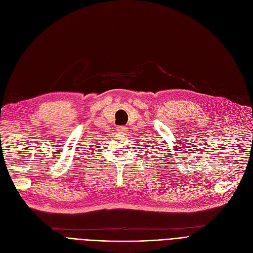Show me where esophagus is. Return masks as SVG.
Here are the masks:
<instances>
[{"instance_id": "1", "label": "esophagus", "mask_w": 253, "mask_h": 253, "mask_svg": "<svg viewBox=\"0 0 253 253\" xmlns=\"http://www.w3.org/2000/svg\"><path fill=\"white\" fill-rule=\"evenodd\" d=\"M126 126H118V128H117V130L119 133H121V134H126Z\"/></svg>"}]
</instances>
